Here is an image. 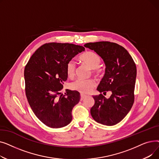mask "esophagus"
I'll return each mask as SVG.
<instances>
[{
	"label": "esophagus",
	"mask_w": 159,
	"mask_h": 159,
	"mask_svg": "<svg viewBox=\"0 0 159 159\" xmlns=\"http://www.w3.org/2000/svg\"><path fill=\"white\" fill-rule=\"evenodd\" d=\"M86 97V95L84 94H80V101H83L84 99V98Z\"/></svg>",
	"instance_id": "esophagus-1"
}]
</instances>
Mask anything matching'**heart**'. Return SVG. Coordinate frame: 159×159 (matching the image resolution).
I'll list each match as a JSON object with an SVG mask.
<instances>
[{
  "label": "heart",
  "instance_id": "b5f03b06",
  "mask_svg": "<svg viewBox=\"0 0 159 159\" xmlns=\"http://www.w3.org/2000/svg\"><path fill=\"white\" fill-rule=\"evenodd\" d=\"M80 62L87 66L91 70L92 74L96 77L101 76L103 73L102 69L100 67L101 64V58L93 52H86L80 55ZM76 64L73 61H70L66 64V73L69 78H73L76 73ZM95 86V82L93 79L81 80L77 79L71 82L70 85L73 90L81 93H89Z\"/></svg>",
  "mask_w": 159,
  "mask_h": 159
}]
</instances>
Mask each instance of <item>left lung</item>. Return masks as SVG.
Masks as SVG:
<instances>
[{"label": "left lung", "instance_id": "obj_1", "mask_svg": "<svg viewBox=\"0 0 159 159\" xmlns=\"http://www.w3.org/2000/svg\"><path fill=\"white\" fill-rule=\"evenodd\" d=\"M84 47L94 50L106 65L105 74L97 89L101 94L93 96L95 104L91 115L98 123L113 126L126 116L134 102L135 63L127 50L118 44L102 41L87 43ZM109 90L112 94L106 99L102 93Z\"/></svg>", "mask_w": 159, "mask_h": 159}]
</instances>
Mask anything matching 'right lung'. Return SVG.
<instances>
[{
    "mask_svg": "<svg viewBox=\"0 0 159 159\" xmlns=\"http://www.w3.org/2000/svg\"><path fill=\"white\" fill-rule=\"evenodd\" d=\"M85 48L69 43H51L38 48L24 69L25 91L37 117L47 126L59 128L72 120V110L80 101L77 91H60L68 79L66 64Z\"/></svg>",
    "mask_w": 159,
    "mask_h": 159,
    "instance_id": "add662e5",
    "label": "right lung"
}]
</instances>
